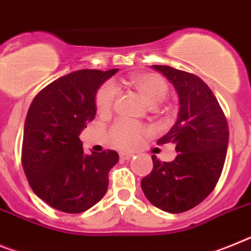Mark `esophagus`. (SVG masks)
I'll list each match as a JSON object with an SVG mask.
<instances>
[{"instance_id":"esophagus-1","label":"esophagus","mask_w":251,"mask_h":251,"mask_svg":"<svg viewBox=\"0 0 251 251\" xmlns=\"http://www.w3.org/2000/svg\"><path fill=\"white\" fill-rule=\"evenodd\" d=\"M119 157H121V160H130V158L133 157V155L126 153V152H121V153H119Z\"/></svg>"}]
</instances>
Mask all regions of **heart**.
I'll return each instance as SVG.
<instances>
[{
	"instance_id": "heart-1",
	"label": "heart",
	"mask_w": 251,
	"mask_h": 251,
	"mask_svg": "<svg viewBox=\"0 0 251 251\" xmlns=\"http://www.w3.org/2000/svg\"><path fill=\"white\" fill-rule=\"evenodd\" d=\"M128 83L136 90L142 100L150 106L160 104L168 96L169 86L166 81L156 74L141 72L128 78ZM117 91L113 83L106 82L99 87L95 95L96 110L100 114H108L113 109ZM150 133V129L142 124L119 119L109 129V140L114 146L123 150L134 149L142 138Z\"/></svg>"
}]
</instances>
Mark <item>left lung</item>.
<instances>
[{"label": "left lung", "mask_w": 251, "mask_h": 251, "mask_svg": "<svg viewBox=\"0 0 251 251\" xmlns=\"http://www.w3.org/2000/svg\"><path fill=\"white\" fill-rule=\"evenodd\" d=\"M152 67L174 85L179 95L176 123L157 141V145L175 143L177 156L171 162L152 156L153 169L141 180V187L155 207L181 213L203 202L221 176L227 152V119L202 78L169 66Z\"/></svg>", "instance_id": "obj_1"}]
</instances>
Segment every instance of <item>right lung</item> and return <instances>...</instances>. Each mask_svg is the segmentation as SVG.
<instances>
[{"label":"right lung","mask_w":251,"mask_h":251,"mask_svg":"<svg viewBox=\"0 0 251 251\" xmlns=\"http://www.w3.org/2000/svg\"><path fill=\"white\" fill-rule=\"evenodd\" d=\"M117 71H75L47 85L30 104L21 162L33 192L54 209L81 213L106 193L119 156L114 150L85 155L78 136L95 118L96 91Z\"/></svg>","instance_id":"obj_1"}]
</instances>
